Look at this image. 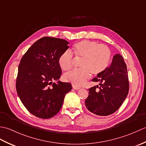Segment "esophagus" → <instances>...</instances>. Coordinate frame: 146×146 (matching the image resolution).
Listing matches in <instances>:
<instances>
[{"mask_svg": "<svg viewBox=\"0 0 146 146\" xmlns=\"http://www.w3.org/2000/svg\"><path fill=\"white\" fill-rule=\"evenodd\" d=\"M73 88L75 90H80V87H78V86H76L75 85H73Z\"/></svg>", "mask_w": 146, "mask_h": 146, "instance_id": "esophagus-1", "label": "esophagus"}]
</instances>
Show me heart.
Here are the masks:
<instances>
[{"mask_svg":"<svg viewBox=\"0 0 146 146\" xmlns=\"http://www.w3.org/2000/svg\"><path fill=\"white\" fill-rule=\"evenodd\" d=\"M73 52L76 56L82 59L79 66L80 70H73L65 74L64 79L76 86L84 85L90 77V74L98 76L103 73L111 58V52L108 46L87 40L76 43ZM58 63L63 70H70L73 63L71 52L70 51L63 52L59 58Z\"/></svg>","mask_w":146,"mask_h":146,"instance_id":"heart-1","label":"heart"}]
</instances>
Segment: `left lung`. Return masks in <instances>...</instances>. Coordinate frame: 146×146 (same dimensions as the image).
Masks as SVG:
<instances>
[{
	"instance_id": "8db88e82",
	"label": "left lung",
	"mask_w": 146,
	"mask_h": 146,
	"mask_svg": "<svg viewBox=\"0 0 146 146\" xmlns=\"http://www.w3.org/2000/svg\"><path fill=\"white\" fill-rule=\"evenodd\" d=\"M92 81L99 83L88 89L86 108L97 115L112 114L119 109L129 93L127 70L122 56L115 55L104 72Z\"/></svg>"
}]
</instances>
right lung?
<instances>
[{
	"label": "right lung",
	"instance_id": "add662e5",
	"mask_svg": "<svg viewBox=\"0 0 146 146\" xmlns=\"http://www.w3.org/2000/svg\"><path fill=\"white\" fill-rule=\"evenodd\" d=\"M67 41L44 37L36 41L20 61L16 80L19 97L27 110L41 119H49L60 110L71 84L61 82L60 55L69 48ZM55 80L56 83L52 82Z\"/></svg>",
	"mask_w": 146,
	"mask_h": 146
}]
</instances>
